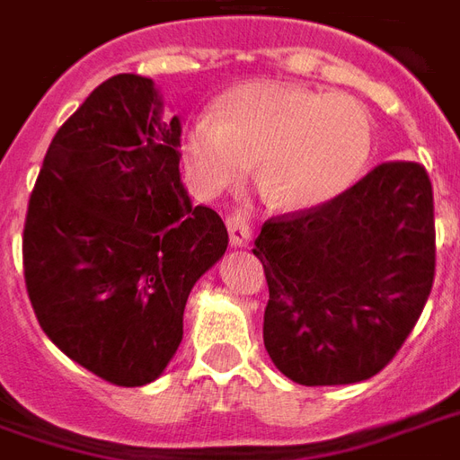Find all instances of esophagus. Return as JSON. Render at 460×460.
<instances>
[{
    "label": "esophagus",
    "instance_id": "1",
    "mask_svg": "<svg viewBox=\"0 0 460 460\" xmlns=\"http://www.w3.org/2000/svg\"><path fill=\"white\" fill-rule=\"evenodd\" d=\"M226 229H229V239L234 246H246L252 239V221L246 219L243 211H234L226 219Z\"/></svg>",
    "mask_w": 460,
    "mask_h": 460
}]
</instances>
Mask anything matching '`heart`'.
Instances as JSON below:
<instances>
[{"instance_id": "heart-1", "label": "heart", "mask_w": 460, "mask_h": 460, "mask_svg": "<svg viewBox=\"0 0 460 460\" xmlns=\"http://www.w3.org/2000/svg\"><path fill=\"white\" fill-rule=\"evenodd\" d=\"M371 119L346 94L279 82L231 89L219 114L186 131V164L199 191L217 197L246 181L261 162L263 197L274 207L314 208L339 197L371 154Z\"/></svg>"}]
</instances>
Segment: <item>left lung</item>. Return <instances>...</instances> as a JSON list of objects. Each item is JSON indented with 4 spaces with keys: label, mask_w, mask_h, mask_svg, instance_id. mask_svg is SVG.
Masks as SVG:
<instances>
[{
    "label": "left lung",
    "mask_w": 460,
    "mask_h": 460,
    "mask_svg": "<svg viewBox=\"0 0 460 460\" xmlns=\"http://www.w3.org/2000/svg\"><path fill=\"white\" fill-rule=\"evenodd\" d=\"M253 253L276 368L301 386L366 381L396 356L431 294V179L416 162L378 164L321 207L271 217Z\"/></svg>",
    "instance_id": "8db88e82"
}]
</instances>
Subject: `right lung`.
<instances>
[{
  "instance_id": "add662e5",
  "label": "right lung",
  "mask_w": 460,
  "mask_h": 460,
  "mask_svg": "<svg viewBox=\"0 0 460 460\" xmlns=\"http://www.w3.org/2000/svg\"><path fill=\"white\" fill-rule=\"evenodd\" d=\"M181 124L152 79L117 74L54 134L29 197L22 259L41 331L114 386L162 376L184 306L229 234L179 179Z\"/></svg>"
}]
</instances>
